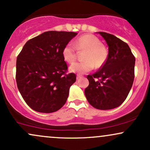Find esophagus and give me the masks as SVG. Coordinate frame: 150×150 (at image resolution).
Masks as SVG:
<instances>
[{
    "label": "esophagus",
    "mask_w": 150,
    "mask_h": 150,
    "mask_svg": "<svg viewBox=\"0 0 150 150\" xmlns=\"http://www.w3.org/2000/svg\"><path fill=\"white\" fill-rule=\"evenodd\" d=\"M81 77H82L81 75H77V80H79V79L81 78Z\"/></svg>",
    "instance_id": "esophagus-1"
}]
</instances>
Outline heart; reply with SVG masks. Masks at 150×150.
<instances>
[{"label": "heart", "instance_id": "b5f03b06", "mask_svg": "<svg viewBox=\"0 0 150 150\" xmlns=\"http://www.w3.org/2000/svg\"><path fill=\"white\" fill-rule=\"evenodd\" d=\"M77 50L86 51L84 54L85 61L77 62L70 67L73 73L84 74L96 68H100L108 58V51L96 36L86 34L79 37L73 44H66L62 51L63 59L69 63H73L77 58Z\"/></svg>", "mask_w": 150, "mask_h": 150}]
</instances>
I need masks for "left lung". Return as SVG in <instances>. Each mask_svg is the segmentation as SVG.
Listing matches in <instances>:
<instances>
[{
  "mask_svg": "<svg viewBox=\"0 0 150 150\" xmlns=\"http://www.w3.org/2000/svg\"><path fill=\"white\" fill-rule=\"evenodd\" d=\"M108 46L106 63L93 75L85 94L93 107L108 110L119 106L128 97L135 77V58L126 43L106 32H98Z\"/></svg>",
  "mask_w": 150,
  "mask_h": 150,
  "instance_id": "left-lung-1",
  "label": "left lung"
}]
</instances>
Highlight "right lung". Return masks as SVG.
I'll return each mask as SVG.
<instances>
[{
  "label": "right lung",
  "mask_w": 150,
  "mask_h": 150,
  "mask_svg": "<svg viewBox=\"0 0 150 150\" xmlns=\"http://www.w3.org/2000/svg\"><path fill=\"white\" fill-rule=\"evenodd\" d=\"M77 33L49 31L27 41L17 58L16 82L27 104L40 113L57 111L76 81L67 73L63 48Z\"/></svg>",
  "instance_id": "obj_1"
}]
</instances>
